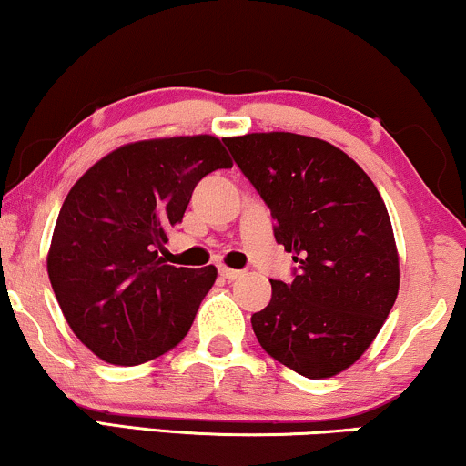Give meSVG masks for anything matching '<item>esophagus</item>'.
Wrapping results in <instances>:
<instances>
[{"label": "esophagus", "mask_w": 466, "mask_h": 466, "mask_svg": "<svg viewBox=\"0 0 466 466\" xmlns=\"http://www.w3.org/2000/svg\"><path fill=\"white\" fill-rule=\"evenodd\" d=\"M242 269H233V268H227V266H220V277L227 279V280H235L242 277Z\"/></svg>", "instance_id": "34e87169"}]
</instances>
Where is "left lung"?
<instances>
[{"mask_svg":"<svg viewBox=\"0 0 466 466\" xmlns=\"http://www.w3.org/2000/svg\"><path fill=\"white\" fill-rule=\"evenodd\" d=\"M222 142L298 263L289 283L269 280L272 300L250 318L261 348L315 380L348 370L371 346L400 289L380 192L354 159L318 137L272 131Z\"/></svg>","mask_w":466,"mask_h":466,"instance_id":"1","label":"left lung"}]
</instances>
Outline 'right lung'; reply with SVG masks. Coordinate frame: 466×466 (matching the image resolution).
I'll list each match as a JSON object with an SVG mask.
<instances>
[{"instance_id":"1","label":"right lung","mask_w":466,"mask_h":466,"mask_svg":"<svg viewBox=\"0 0 466 466\" xmlns=\"http://www.w3.org/2000/svg\"><path fill=\"white\" fill-rule=\"evenodd\" d=\"M231 166L214 136L162 137L116 148L71 187L47 272L71 330L106 363H147L187 335L218 272L159 250L197 183Z\"/></svg>"}]
</instances>
